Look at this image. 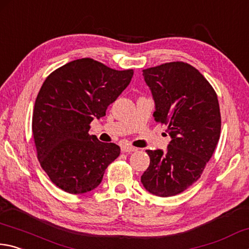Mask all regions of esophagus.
I'll return each mask as SVG.
<instances>
[{
    "instance_id": "34e87169",
    "label": "esophagus",
    "mask_w": 249,
    "mask_h": 249,
    "mask_svg": "<svg viewBox=\"0 0 249 249\" xmlns=\"http://www.w3.org/2000/svg\"><path fill=\"white\" fill-rule=\"evenodd\" d=\"M138 151L137 147H133L131 145H122L121 146V152L124 153H131V152H136Z\"/></svg>"
}]
</instances>
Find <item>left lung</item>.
Here are the masks:
<instances>
[{
	"label": "left lung",
	"instance_id": "1",
	"mask_svg": "<svg viewBox=\"0 0 249 249\" xmlns=\"http://www.w3.org/2000/svg\"><path fill=\"white\" fill-rule=\"evenodd\" d=\"M155 103L156 122L166 124V152L146 150L150 166L141 182L150 194L171 197L201 175L219 142L221 113L216 93L197 69L169 62L143 70Z\"/></svg>",
	"mask_w": 249,
	"mask_h": 249
}]
</instances>
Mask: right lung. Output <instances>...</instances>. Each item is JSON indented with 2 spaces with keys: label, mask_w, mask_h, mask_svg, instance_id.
<instances>
[{
  "label": "right lung",
  "mask_w": 249,
  "mask_h": 249,
  "mask_svg": "<svg viewBox=\"0 0 249 249\" xmlns=\"http://www.w3.org/2000/svg\"><path fill=\"white\" fill-rule=\"evenodd\" d=\"M133 76L89 58L71 61L43 82L35 103L33 134L37 158L50 180L69 194H85L103 180L120 154L115 143L89 134L94 118L106 115Z\"/></svg>",
  "instance_id": "right-lung-1"
}]
</instances>
